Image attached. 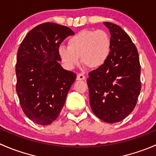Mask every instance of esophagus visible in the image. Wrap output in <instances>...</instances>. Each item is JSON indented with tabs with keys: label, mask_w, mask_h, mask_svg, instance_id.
Returning <instances> with one entry per match:
<instances>
[{
	"label": "esophagus",
	"mask_w": 156,
	"mask_h": 156,
	"mask_svg": "<svg viewBox=\"0 0 156 156\" xmlns=\"http://www.w3.org/2000/svg\"><path fill=\"white\" fill-rule=\"evenodd\" d=\"M86 77L85 75L83 73H79L77 75V80H79V81H81V80H85Z\"/></svg>",
	"instance_id": "esophagus-1"
}]
</instances>
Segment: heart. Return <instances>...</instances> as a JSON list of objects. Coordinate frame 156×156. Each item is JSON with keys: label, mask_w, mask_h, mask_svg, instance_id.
<instances>
[{"label": "heart", "mask_w": 156, "mask_h": 156, "mask_svg": "<svg viewBox=\"0 0 156 156\" xmlns=\"http://www.w3.org/2000/svg\"><path fill=\"white\" fill-rule=\"evenodd\" d=\"M110 35L102 29H85L74 34L68 40V47L60 46L58 53L61 61L69 69L81 62L89 69L101 67L111 52Z\"/></svg>", "instance_id": "b5f03b06"}]
</instances>
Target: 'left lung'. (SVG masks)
I'll use <instances>...</instances> for the list:
<instances>
[{
  "label": "left lung",
  "mask_w": 156,
  "mask_h": 156,
  "mask_svg": "<svg viewBox=\"0 0 156 156\" xmlns=\"http://www.w3.org/2000/svg\"><path fill=\"white\" fill-rule=\"evenodd\" d=\"M111 34V52L106 62L88 74L90 104L97 117L115 123L135 108L141 90L138 51L120 26L105 22Z\"/></svg>",
  "instance_id": "8db88e82"
}]
</instances>
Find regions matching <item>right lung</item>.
Wrapping results in <instances>:
<instances>
[{
	"mask_svg": "<svg viewBox=\"0 0 156 156\" xmlns=\"http://www.w3.org/2000/svg\"><path fill=\"white\" fill-rule=\"evenodd\" d=\"M75 33L53 23L38 25L26 34L16 64L17 95L26 115L37 125L54 122L66 102L76 74L62 68L58 49Z\"/></svg>",
	"mask_w": 156,
	"mask_h": 156,
	"instance_id": "right-lung-1",
	"label": "right lung"
}]
</instances>
